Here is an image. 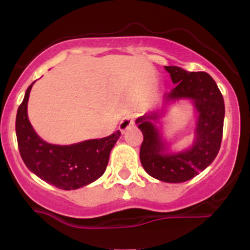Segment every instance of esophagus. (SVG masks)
Here are the masks:
<instances>
[{"mask_svg": "<svg viewBox=\"0 0 250 250\" xmlns=\"http://www.w3.org/2000/svg\"><path fill=\"white\" fill-rule=\"evenodd\" d=\"M135 117H136V114H129L125 117H123L122 121L120 122V130L122 131V133H125V130H127L128 128L133 127L134 125V121H135Z\"/></svg>", "mask_w": 250, "mask_h": 250, "instance_id": "obj_1", "label": "esophagus"}]
</instances>
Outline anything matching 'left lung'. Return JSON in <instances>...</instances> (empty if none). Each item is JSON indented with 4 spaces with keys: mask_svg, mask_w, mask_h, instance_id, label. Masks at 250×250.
<instances>
[{
    "mask_svg": "<svg viewBox=\"0 0 250 250\" xmlns=\"http://www.w3.org/2000/svg\"><path fill=\"white\" fill-rule=\"evenodd\" d=\"M175 88L166 95V101L189 99L199 113L195 140L191 148L182 153H167L159 129L151 121L159 114L153 113L136 120L141 129L143 141L140 160L145 170L155 179L169 183H181L193 179L214 161L221 147L225 119V102L220 89L205 71H187L168 65Z\"/></svg>",
    "mask_w": 250,
    "mask_h": 250,
    "instance_id": "obj_1",
    "label": "left lung"
}]
</instances>
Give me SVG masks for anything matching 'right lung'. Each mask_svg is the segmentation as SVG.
<instances>
[{
  "label": "right lung",
  "instance_id": "obj_1",
  "mask_svg": "<svg viewBox=\"0 0 250 250\" xmlns=\"http://www.w3.org/2000/svg\"><path fill=\"white\" fill-rule=\"evenodd\" d=\"M34 83L25 91L16 115L17 145L24 165L40 179L64 190L84 187L96 181L105 171L109 155L121 131L70 146L43 141L34 130L27 114L28 99Z\"/></svg>",
  "mask_w": 250,
  "mask_h": 250
}]
</instances>
